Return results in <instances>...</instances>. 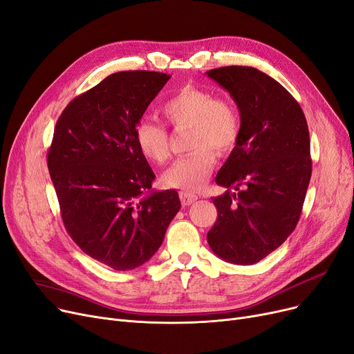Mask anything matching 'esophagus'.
<instances>
[{
  "label": "esophagus",
  "instance_id": "obj_1",
  "mask_svg": "<svg viewBox=\"0 0 354 354\" xmlns=\"http://www.w3.org/2000/svg\"><path fill=\"white\" fill-rule=\"evenodd\" d=\"M180 201L183 206H189L197 201V196L190 192H180Z\"/></svg>",
  "mask_w": 354,
  "mask_h": 354
}]
</instances>
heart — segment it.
I'll return each mask as SVG.
<instances>
[{"label":"heart","mask_w":354,"mask_h":354,"mask_svg":"<svg viewBox=\"0 0 354 354\" xmlns=\"http://www.w3.org/2000/svg\"><path fill=\"white\" fill-rule=\"evenodd\" d=\"M162 115L174 126L190 124L189 147L193 149L174 161L162 174L167 187L194 192L202 189L216 164V149L230 153L241 135V119L236 107L225 98L192 86L174 93L162 104ZM135 144L152 162L169 157L165 126L151 118H142L135 126Z\"/></svg>","instance_id":"heart-1"}]
</instances>
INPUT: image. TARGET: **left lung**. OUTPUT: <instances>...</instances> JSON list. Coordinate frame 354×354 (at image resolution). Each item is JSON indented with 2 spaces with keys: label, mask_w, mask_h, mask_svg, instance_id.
<instances>
[{
  "label": "left lung",
  "mask_w": 354,
  "mask_h": 354,
  "mask_svg": "<svg viewBox=\"0 0 354 354\" xmlns=\"http://www.w3.org/2000/svg\"><path fill=\"white\" fill-rule=\"evenodd\" d=\"M207 77L228 91L241 135L216 176L218 219L207 232L216 256L256 264L283 244L299 221L309 186V131L290 93L252 66H222Z\"/></svg>",
  "instance_id": "left-lung-1"
}]
</instances>
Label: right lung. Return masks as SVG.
Returning <instances> with one entry per match:
<instances>
[{
	"mask_svg": "<svg viewBox=\"0 0 354 354\" xmlns=\"http://www.w3.org/2000/svg\"><path fill=\"white\" fill-rule=\"evenodd\" d=\"M167 74L124 71L71 102L55 126L48 168L74 243L113 270H133L161 247L180 210L176 190H152L155 174L135 126Z\"/></svg>",
	"mask_w": 354,
	"mask_h": 354,
	"instance_id": "right-lung-1",
	"label": "right lung"
}]
</instances>
